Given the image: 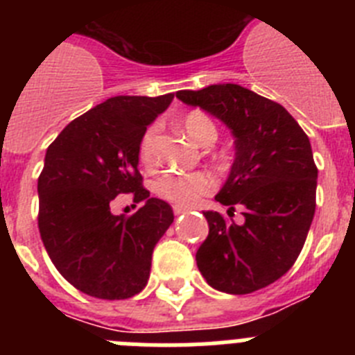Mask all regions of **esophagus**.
<instances>
[{
  "instance_id": "esophagus-1",
  "label": "esophagus",
  "mask_w": 355,
  "mask_h": 355,
  "mask_svg": "<svg viewBox=\"0 0 355 355\" xmlns=\"http://www.w3.org/2000/svg\"><path fill=\"white\" fill-rule=\"evenodd\" d=\"M187 211L188 208H184V206H174V215H183Z\"/></svg>"
}]
</instances>
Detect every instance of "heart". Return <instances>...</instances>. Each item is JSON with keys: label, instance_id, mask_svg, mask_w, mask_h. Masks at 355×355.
I'll return each mask as SVG.
<instances>
[{"label": "heart", "instance_id": "1", "mask_svg": "<svg viewBox=\"0 0 355 355\" xmlns=\"http://www.w3.org/2000/svg\"><path fill=\"white\" fill-rule=\"evenodd\" d=\"M181 128L193 142L205 146L208 140L216 139V128L208 115L202 112H190L181 121ZM158 124H150L140 137L139 158L144 165H153L156 162V139H158ZM215 187V178L209 172H168L156 181V193L163 199L175 205L192 206L200 196L208 193Z\"/></svg>", "mask_w": 355, "mask_h": 355}]
</instances>
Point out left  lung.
I'll return each instance as SVG.
<instances>
[{
	"mask_svg": "<svg viewBox=\"0 0 355 355\" xmlns=\"http://www.w3.org/2000/svg\"><path fill=\"white\" fill-rule=\"evenodd\" d=\"M178 99L220 119L234 137V162L215 196L243 224L205 211L208 238L196 254L206 283L233 295L275 283L299 258L316 208L311 144L284 106L234 83L180 90Z\"/></svg>",
	"mask_w": 355,
	"mask_h": 355,
	"instance_id": "1",
	"label": "left lung"
}]
</instances>
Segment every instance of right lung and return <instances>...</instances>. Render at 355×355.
<instances>
[{"label":"right lung","instance_id":"1","mask_svg":"<svg viewBox=\"0 0 355 355\" xmlns=\"http://www.w3.org/2000/svg\"><path fill=\"white\" fill-rule=\"evenodd\" d=\"M174 94L117 96L62 130L39 175V231L56 270L83 293L130 299L146 288L153 250L174 222L171 206L149 197L139 172V142ZM131 193L146 205L114 216L111 200Z\"/></svg>","mask_w":355,"mask_h":355}]
</instances>
